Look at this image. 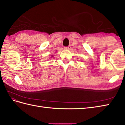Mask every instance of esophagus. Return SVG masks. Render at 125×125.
Instances as JSON below:
<instances>
[{
    "label": "esophagus",
    "instance_id": "obj_1",
    "mask_svg": "<svg viewBox=\"0 0 125 125\" xmlns=\"http://www.w3.org/2000/svg\"><path fill=\"white\" fill-rule=\"evenodd\" d=\"M65 48L66 49H71V46L70 45H69V46H66V47H65Z\"/></svg>",
    "mask_w": 125,
    "mask_h": 125
}]
</instances>
